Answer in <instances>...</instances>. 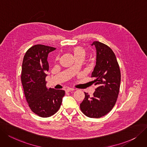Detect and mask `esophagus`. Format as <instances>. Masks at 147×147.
Returning <instances> with one entry per match:
<instances>
[{
	"mask_svg": "<svg viewBox=\"0 0 147 147\" xmlns=\"http://www.w3.org/2000/svg\"><path fill=\"white\" fill-rule=\"evenodd\" d=\"M75 90L74 89H73V88H67V89H66V91L67 92H71V91H74Z\"/></svg>",
	"mask_w": 147,
	"mask_h": 147,
	"instance_id": "obj_1",
	"label": "esophagus"
}]
</instances>
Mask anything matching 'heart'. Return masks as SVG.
Returning a JSON list of instances; mask_svg holds the SVG:
<instances>
[{
	"label": "heart",
	"mask_w": 147,
	"mask_h": 147,
	"mask_svg": "<svg viewBox=\"0 0 147 147\" xmlns=\"http://www.w3.org/2000/svg\"><path fill=\"white\" fill-rule=\"evenodd\" d=\"M72 52L75 59H78V58L84 59L87 54L86 50L81 46H77L72 48Z\"/></svg>",
	"instance_id": "1"
}]
</instances>
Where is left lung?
I'll return each mask as SVG.
<instances>
[{
  "label": "left lung",
  "instance_id": "left-lung-1",
  "mask_svg": "<svg viewBox=\"0 0 147 147\" xmlns=\"http://www.w3.org/2000/svg\"><path fill=\"white\" fill-rule=\"evenodd\" d=\"M96 50V62L91 77L97 88L92 96L84 92L80 109L86 116L98 118L107 115L115 105L118 96L121 72L113 51L99 42H93Z\"/></svg>",
  "mask_w": 147,
  "mask_h": 147
}]
</instances>
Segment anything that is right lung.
<instances>
[{
  "label": "right lung",
  "instance_id": "right-lung-1",
  "mask_svg": "<svg viewBox=\"0 0 147 147\" xmlns=\"http://www.w3.org/2000/svg\"><path fill=\"white\" fill-rule=\"evenodd\" d=\"M56 48L43 45L32 46L23 57L21 80L29 107L42 118L54 115L59 110L65 92L46 87L49 70L48 57Z\"/></svg>",
  "mask_w": 147,
  "mask_h": 147
}]
</instances>
